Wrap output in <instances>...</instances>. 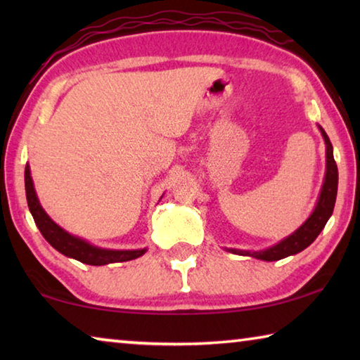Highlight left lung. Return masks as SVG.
Listing matches in <instances>:
<instances>
[{"label":"left lung","mask_w":360,"mask_h":360,"mask_svg":"<svg viewBox=\"0 0 360 360\" xmlns=\"http://www.w3.org/2000/svg\"><path fill=\"white\" fill-rule=\"evenodd\" d=\"M319 131L326 143V176L324 182H322V188L316 203L314 210L309 217L304 221L300 227H298L294 233L285 236L281 241H278L276 245H273L266 249H260V251H245V249H233V248H225L231 254L238 255H249V257L260 259L265 262L273 260H281L289 255H294L302 252L303 249H307L311 243L318 238V235L326 227L328 219H330L335 206V200H337V188H338V168L333 158V148L330 139H328L327 133L324 131L321 125Z\"/></svg>","instance_id":"left-lung-1"}]
</instances>
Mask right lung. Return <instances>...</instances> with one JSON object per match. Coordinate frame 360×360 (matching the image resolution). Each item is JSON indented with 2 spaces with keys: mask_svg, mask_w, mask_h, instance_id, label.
<instances>
[{
  "mask_svg": "<svg viewBox=\"0 0 360 360\" xmlns=\"http://www.w3.org/2000/svg\"><path fill=\"white\" fill-rule=\"evenodd\" d=\"M25 192H27V202L32 216L34 219L36 225H38L39 231L44 236L46 241L52 248H56L60 254L66 255V257L76 259L82 264L87 265H108L115 264V262H129L133 259L141 257V255L148 251V249H106L94 246L92 243L85 241L84 238H79L76 235H71L65 229L60 227L49 217L47 212L42 208L38 195L34 191V184L32 179V172H30V165L27 163L25 167Z\"/></svg>",
  "mask_w": 360,
  "mask_h": 360,
  "instance_id": "obj_1",
  "label": "right lung"
}]
</instances>
